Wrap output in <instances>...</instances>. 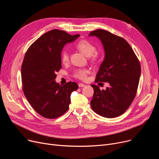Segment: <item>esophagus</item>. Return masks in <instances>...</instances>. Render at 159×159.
<instances>
[{
	"mask_svg": "<svg viewBox=\"0 0 159 159\" xmlns=\"http://www.w3.org/2000/svg\"><path fill=\"white\" fill-rule=\"evenodd\" d=\"M84 86H86V85L84 84H83V83H79V87H80V88L84 87Z\"/></svg>",
	"mask_w": 159,
	"mask_h": 159,
	"instance_id": "1",
	"label": "esophagus"
}]
</instances>
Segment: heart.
Masks as SVG:
<instances>
[{"mask_svg":"<svg viewBox=\"0 0 159 159\" xmlns=\"http://www.w3.org/2000/svg\"><path fill=\"white\" fill-rule=\"evenodd\" d=\"M79 51L86 57H90L91 61H97L98 55L96 52V47L90 42L86 40H81L76 45ZM61 60L63 64L68 63L69 61V54L67 51H63L61 55ZM89 71L88 69H79L74 73L75 77L81 80H85Z\"/></svg>","mask_w":159,"mask_h":159,"instance_id":"1","label":"heart"}]
</instances>
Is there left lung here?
Segmentation results:
<instances>
[{
    "label": "left lung",
    "instance_id": "left-lung-1",
    "mask_svg": "<svg viewBox=\"0 0 159 159\" xmlns=\"http://www.w3.org/2000/svg\"><path fill=\"white\" fill-rule=\"evenodd\" d=\"M89 36L98 38L105 52L95 82H108L110 84L105 90L91 85L94 93L91 107L104 117H116L128 110L135 97L141 73L140 62L123 38L104 30L91 31Z\"/></svg>",
    "mask_w": 159,
    "mask_h": 159
}]
</instances>
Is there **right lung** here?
I'll return each instance as SVG.
<instances>
[{
	"label": "right lung",
	"instance_id": "right-lung-1",
	"mask_svg": "<svg viewBox=\"0 0 159 159\" xmlns=\"http://www.w3.org/2000/svg\"><path fill=\"white\" fill-rule=\"evenodd\" d=\"M79 36L52 30L36 40L25 54L21 68L24 93L33 109L45 118L55 119L66 113L71 93L79 88L73 82L61 86L55 78L62 67L64 45Z\"/></svg>",
	"mask_w": 159,
	"mask_h": 159
}]
</instances>
